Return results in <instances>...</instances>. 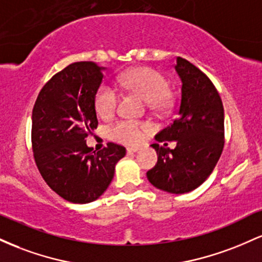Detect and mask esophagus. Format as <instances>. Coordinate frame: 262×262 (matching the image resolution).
I'll use <instances>...</instances> for the list:
<instances>
[{"label":"esophagus","mask_w":262,"mask_h":262,"mask_svg":"<svg viewBox=\"0 0 262 262\" xmlns=\"http://www.w3.org/2000/svg\"><path fill=\"white\" fill-rule=\"evenodd\" d=\"M139 151V148H127V152L128 154H135V152Z\"/></svg>","instance_id":"esophagus-1"}]
</instances>
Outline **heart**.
Returning a JSON list of instances; mask_svg holds the SVG:
<instances>
[{"instance_id": "heart-1", "label": "heart", "mask_w": 262, "mask_h": 262, "mask_svg": "<svg viewBox=\"0 0 262 262\" xmlns=\"http://www.w3.org/2000/svg\"><path fill=\"white\" fill-rule=\"evenodd\" d=\"M119 85L129 92L141 96L154 111H161L167 103L170 83L161 73L151 68H137L119 77ZM119 101V95L113 87L101 85L95 95V110L102 118H108L114 113ZM150 129L149 124L143 122L122 121L116 122L108 129V137L117 143L135 145L144 139Z\"/></svg>"}]
</instances>
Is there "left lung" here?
Listing matches in <instances>:
<instances>
[{
    "label": "left lung",
    "mask_w": 262,
    "mask_h": 262,
    "mask_svg": "<svg viewBox=\"0 0 262 262\" xmlns=\"http://www.w3.org/2000/svg\"><path fill=\"white\" fill-rule=\"evenodd\" d=\"M175 70L181 79L179 117L155 137L151 144L158 162L146 172L156 188L175 194L193 191L206 181L224 148V110L213 82L186 59L176 58Z\"/></svg>",
    "instance_id": "obj_1"
}]
</instances>
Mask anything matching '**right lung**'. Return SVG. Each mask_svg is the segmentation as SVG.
Here are the masks:
<instances>
[{"mask_svg":"<svg viewBox=\"0 0 262 262\" xmlns=\"http://www.w3.org/2000/svg\"><path fill=\"white\" fill-rule=\"evenodd\" d=\"M104 68L93 61L66 66L39 92L32 113V149L47 185L71 203H90L106 191L125 148L108 143L100 151L86 145L97 128L95 95Z\"/></svg>","mask_w":262,"mask_h":262,"instance_id":"obj_1","label":"right lung"}]
</instances>
